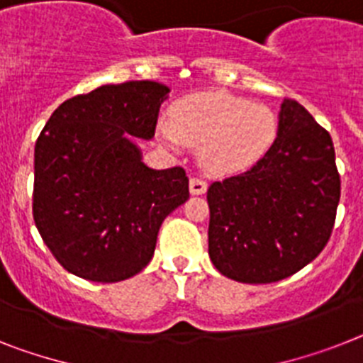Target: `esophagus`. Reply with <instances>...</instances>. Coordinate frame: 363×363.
I'll return each instance as SVG.
<instances>
[{"mask_svg":"<svg viewBox=\"0 0 363 363\" xmlns=\"http://www.w3.org/2000/svg\"><path fill=\"white\" fill-rule=\"evenodd\" d=\"M205 191H206V182L203 181V179H197V177L190 179V194H191V196H203Z\"/></svg>","mask_w":363,"mask_h":363,"instance_id":"34e87169","label":"esophagus"}]
</instances>
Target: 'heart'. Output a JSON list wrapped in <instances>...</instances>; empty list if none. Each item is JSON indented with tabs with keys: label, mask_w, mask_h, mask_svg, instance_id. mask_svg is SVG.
<instances>
[{
	"label": "heart",
	"mask_w": 363,
	"mask_h": 363,
	"mask_svg": "<svg viewBox=\"0 0 363 363\" xmlns=\"http://www.w3.org/2000/svg\"><path fill=\"white\" fill-rule=\"evenodd\" d=\"M158 140L172 151L199 147L201 166L214 175L245 172L269 153L279 118L267 105L223 90L186 96L172 118L157 123Z\"/></svg>",
	"instance_id": "1"
}]
</instances>
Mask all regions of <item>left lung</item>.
Returning a JSON list of instances; mask_svg holds the SVG:
<instances>
[{
  "mask_svg": "<svg viewBox=\"0 0 363 363\" xmlns=\"http://www.w3.org/2000/svg\"><path fill=\"white\" fill-rule=\"evenodd\" d=\"M208 255L221 275L266 284L303 269L330 238L340 175L327 130L303 105L284 99L269 153L240 175L214 182Z\"/></svg>",
  "mask_w": 363,
  "mask_h": 363,
  "instance_id": "1",
  "label": "left lung"
}]
</instances>
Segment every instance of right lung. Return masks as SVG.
<instances>
[{"instance_id":"add662e5","label":"right lung","mask_w":363,"mask_h":363,"mask_svg":"<svg viewBox=\"0 0 363 363\" xmlns=\"http://www.w3.org/2000/svg\"><path fill=\"white\" fill-rule=\"evenodd\" d=\"M169 86L101 84L64 101L35 145L33 218L64 269L120 282L153 258L164 219L190 197L182 167L155 169L136 140L155 136Z\"/></svg>"}]
</instances>
